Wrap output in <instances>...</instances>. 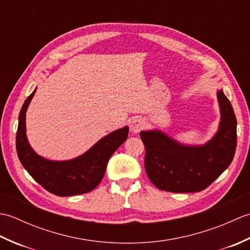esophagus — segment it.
<instances>
[{
    "label": "esophagus",
    "mask_w": 250,
    "mask_h": 250,
    "mask_svg": "<svg viewBox=\"0 0 250 250\" xmlns=\"http://www.w3.org/2000/svg\"><path fill=\"white\" fill-rule=\"evenodd\" d=\"M145 126V121L141 117H134L130 122V129L132 133H139V132Z\"/></svg>",
    "instance_id": "esophagus-1"
}]
</instances>
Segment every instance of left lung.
<instances>
[{
	"label": "left lung",
	"mask_w": 250,
	"mask_h": 250,
	"mask_svg": "<svg viewBox=\"0 0 250 250\" xmlns=\"http://www.w3.org/2000/svg\"><path fill=\"white\" fill-rule=\"evenodd\" d=\"M220 121L205 144L188 145L158 129L141 131L145 169L158 189L169 192H199L229 167L236 148V118L224 90H217Z\"/></svg>",
	"instance_id": "1"
}]
</instances>
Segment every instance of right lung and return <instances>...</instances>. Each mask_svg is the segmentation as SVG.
<instances>
[{"instance_id": "add662e5", "label": "right lung", "mask_w": 250, "mask_h": 250, "mask_svg": "<svg viewBox=\"0 0 250 250\" xmlns=\"http://www.w3.org/2000/svg\"><path fill=\"white\" fill-rule=\"evenodd\" d=\"M36 88L24 101L19 114L16 148L23 167L42 187L59 196L92 191L102 180L111 155L128 139L129 126L110 132L83 152L70 160H50L40 156L26 137L25 115Z\"/></svg>"}]
</instances>
